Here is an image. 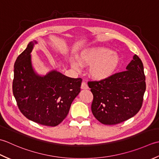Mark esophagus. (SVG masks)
I'll return each instance as SVG.
<instances>
[{"label":"esophagus","instance_id":"esophagus-1","mask_svg":"<svg viewBox=\"0 0 159 159\" xmlns=\"http://www.w3.org/2000/svg\"><path fill=\"white\" fill-rule=\"evenodd\" d=\"M81 88H82V89H89L88 84H86V82L83 81V82H82V85H81Z\"/></svg>","mask_w":159,"mask_h":159}]
</instances>
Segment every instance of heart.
Here are the masks:
<instances>
[{"label": "heart", "mask_w": 159, "mask_h": 159, "mask_svg": "<svg viewBox=\"0 0 159 159\" xmlns=\"http://www.w3.org/2000/svg\"><path fill=\"white\" fill-rule=\"evenodd\" d=\"M80 62L82 66H91L90 75L98 80H106L115 73L120 57L117 53L106 47H95L83 51L80 56ZM72 66L77 70L80 69L78 62L73 61Z\"/></svg>", "instance_id": "heart-1"}]
</instances>
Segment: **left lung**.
<instances>
[{
  "label": "left lung",
  "mask_w": 159,
  "mask_h": 159,
  "mask_svg": "<svg viewBox=\"0 0 159 159\" xmlns=\"http://www.w3.org/2000/svg\"><path fill=\"white\" fill-rule=\"evenodd\" d=\"M93 95L91 111L105 125L120 124L134 116L143 104L146 89L143 65L137 55L126 70L102 80L89 81Z\"/></svg>",
  "instance_id": "left-lung-1"
}]
</instances>
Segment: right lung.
Masks as SVG:
<instances>
[{
  "mask_svg": "<svg viewBox=\"0 0 159 159\" xmlns=\"http://www.w3.org/2000/svg\"><path fill=\"white\" fill-rule=\"evenodd\" d=\"M34 45L31 42L15 61L13 93L25 117L54 127L66 118L71 103L80 92L82 80L71 78L56 70L44 77L35 74L30 55Z\"/></svg>",
  "mask_w": 159,
  "mask_h": 159,
  "instance_id": "obj_1",
  "label": "right lung"
}]
</instances>
